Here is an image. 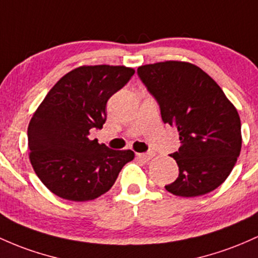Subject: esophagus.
Segmentation results:
<instances>
[{"label": "esophagus", "instance_id": "esophagus-1", "mask_svg": "<svg viewBox=\"0 0 258 258\" xmlns=\"http://www.w3.org/2000/svg\"><path fill=\"white\" fill-rule=\"evenodd\" d=\"M137 158L138 159L143 160V161H148L153 158V153L148 152V153H137Z\"/></svg>", "mask_w": 258, "mask_h": 258}]
</instances>
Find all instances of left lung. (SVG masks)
Listing matches in <instances>:
<instances>
[{"label": "left lung", "mask_w": 258, "mask_h": 258, "mask_svg": "<svg viewBox=\"0 0 258 258\" xmlns=\"http://www.w3.org/2000/svg\"><path fill=\"white\" fill-rule=\"evenodd\" d=\"M138 77L159 104L164 123L177 128L181 146L170 157L179 177L165 186L175 196L196 197L222 185L241 151L237 110L214 79L188 62L138 67Z\"/></svg>", "instance_id": "1"}]
</instances>
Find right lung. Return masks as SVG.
Segmentation results:
<instances>
[{"label": "right lung", "instance_id": "add662e5", "mask_svg": "<svg viewBox=\"0 0 258 258\" xmlns=\"http://www.w3.org/2000/svg\"><path fill=\"white\" fill-rule=\"evenodd\" d=\"M135 75L124 66H82L64 75L34 112L28 126L29 159L56 196L83 202L109 191L132 151H114L89 140L106 121V103Z\"/></svg>", "mask_w": 258, "mask_h": 258}]
</instances>
